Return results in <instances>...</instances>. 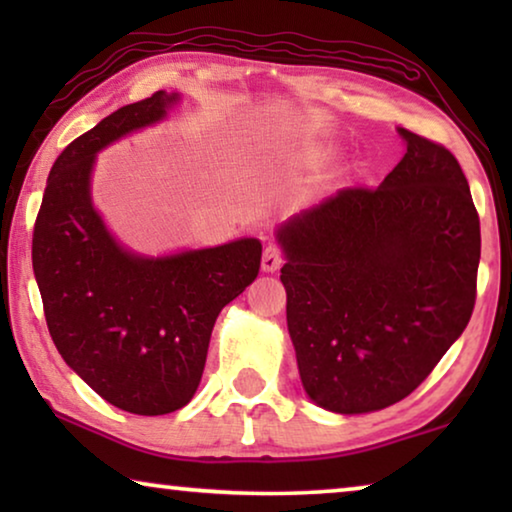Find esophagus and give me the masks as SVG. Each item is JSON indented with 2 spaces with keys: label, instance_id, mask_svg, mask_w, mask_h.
<instances>
[{
  "label": "esophagus",
  "instance_id": "34e87169",
  "mask_svg": "<svg viewBox=\"0 0 512 512\" xmlns=\"http://www.w3.org/2000/svg\"><path fill=\"white\" fill-rule=\"evenodd\" d=\"M282 263H284L282 249L275 247V244H270V247H265V251H263V261H261L263 272H275V270H279V265H282Z\"/></svg>",
  "mask_w": 512,
  "mask_h": 512
}]
</instances>
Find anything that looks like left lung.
<instances>
[{"label": "left lung", "instance_id": "left-lung-1", "mask_svg": "<svg viewBox=\"0 0 512 512\" xmlns=\"http://www.w3.org/2000/svg\"><path fill=\"white\" fill-rule=\"evenodd\" d=\"M398 135L408 151L380 186L340 188L279 228L300 380L340 415L410 396L464 333L478 291L480 216L459 160Z\"/></svg>", "mask_w": 512, "mask_h": 512}]
</instances>
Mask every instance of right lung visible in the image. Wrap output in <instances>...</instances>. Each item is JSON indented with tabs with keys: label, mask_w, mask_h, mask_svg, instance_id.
<instances>
[{
	"label": "right lung",
	"mask_w": 512,
	"mask_h": 512,
	"mask_svg": "<svg viewBox=\"0 0 512 512\" xmlns=\"http://www.w3.org/2000/svg\"><path fill=\"white\" fill-rule=\"evenodd\" d=\"M163 90L76 137L48 174L32 235L48 333L104 401L167 415L191 401L216 317L258 277L261 242L237 240L167 258L121 249L90 202L95 153L165 116Z\"/></svg>",
	"instance_id": "obj_1"
}]
</instances>
